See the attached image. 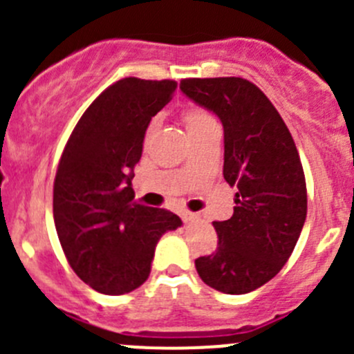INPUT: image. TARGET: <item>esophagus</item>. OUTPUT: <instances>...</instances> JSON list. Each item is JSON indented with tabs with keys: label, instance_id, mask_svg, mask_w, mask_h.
<instances>
[{
	"label": "esophagus",
	"instance_id": "34e87169",
	"mask_svg": "<svg viewBox=\"0 0 354 354\" xmlns=\"http://www.w3.org/2000/svg\"><path fill=\"white\" fill-rule=\"evenodd\" d=\"M181 219H183L185 223H192V221L198 219V214L190 212V210H185V212H181Z\"/></svg>",
	"mask_w": 354,
	"mask_h": 354
}]
</instances>
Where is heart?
I'll list each match as a JSON object with an SVG mask.
<instances>
[{
    "mask_svg": "<svg viewBox=\"0 0 354 354\" xmlns=\"http://www.w3.org/2000/svg\"><path fill=\"white\" fill-rule=\"evenodd\" d=\"M181 116H183L185 127H187L188 133H190V131H194V130H197V128L202 127V124L209 123V121H214L212 118H210V114L207 113L205 109L195 108V106H194V108H187V109H185ZM156 123H157L156 120L151 121V124H149V130H147L149 133H151V131L154 130Z\"/></svg>",
    "mask_w": 354,
    "mask_h": 354,
    "instance_id": "b5f03b06",
    "label": "heart"
}]
</instances>
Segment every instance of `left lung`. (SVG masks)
I'll list each match as a JSON object with an SVG mask.
<instances>
[{
	"label": "left lung",
	"mask_w": 354,
	"mask_h": 354,
	"mask_svg": "<svg viewBox=\"0 0 354 354\" xmlns=\"http://www.w3.org/2000/svg\"><path fill=\"white\" fill-rule=\"evenodd\" d=\"M181 92L224 128V180L236 187L231 219L216 221L217 248L195 267L207 286L245 295L269 283L295 250L306 219L298 149L267 95L240 77L185 78Z\"/></svg>",
	"instance_id": "8db88e82"
}]
</instances>
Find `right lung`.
<instances>
[{
	"label": "right lung",
	"instance_id": "right-lung-1",
	"mask_svg": "<svg viewBox=\"0 0 354 354\" xmlns=\"http://www.w3.org/2000/svg\"><path fill=\"white\" fill-rule=\"evenodd\" d=\"M176 85L114 82L82 114L59 159L53 190L59 243L75 274L102 295L142 286L157 241L181 226L176 214L135 202L131 188L145 130Z\"/></svg>",
	"mask_w": 354,
	"mask_h": 354
}]
</instances>
